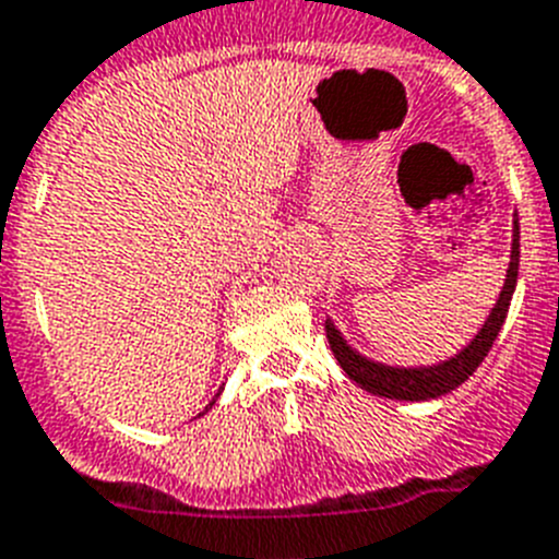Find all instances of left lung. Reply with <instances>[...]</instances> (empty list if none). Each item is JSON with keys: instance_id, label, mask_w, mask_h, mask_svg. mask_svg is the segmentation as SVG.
I'll use <instances>...</instances> for the list:
<instances>
[{"instance_id": "obj_1", "label": "left lung", "mask_w": 559, "mask_h": 559, "mask_svg": "<svg viewBox=\"0 0 559 559\" xmlns=\"http://www.w3.org/2000/svg\"><path fill=\"white\" fill-rule=\"evenodd\" d=\"M514 229H511V261L506 270L503 289L497 295L495 307H491L489 318L483 321L477 335L463 346L457 355L431 364V367H389L381 360H372L367 355H360L358 349H352L346 344V337L335 326L332 318H326V341H330L332 352H335L337 364L349 374V381L358 383L360 389H367L378 397H389V401H435V397L449 395L452 389L468 381L475 369L480 367L483 358L489 355L491 344H495L497 332L503 326L506 316H509V304L514 287H518V270H520V222L514 213Z\"/></svg>"}]
</instances>
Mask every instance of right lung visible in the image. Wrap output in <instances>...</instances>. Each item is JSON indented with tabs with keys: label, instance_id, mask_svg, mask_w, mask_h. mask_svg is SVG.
<instances>
[{
	"label": "right lung",
	"instance_id": "1",
	"mask_svg": "<svg viewBox=\"0 0 559 559\" xmlns=\"http://www.w3.org/2000/svg\"><path fill=\"white\" fill-rule=\"evenodd\" d=\"M215 397H218V395H215ZM215 397H213V403H215ZM213 403H210L207 409H213ZM207 409H204V412H207ZM204 412H199V417H201V415H204Z\"/></svg>",
	"mask_w": 559,
	"mask_h": 559
}]
</instances>
